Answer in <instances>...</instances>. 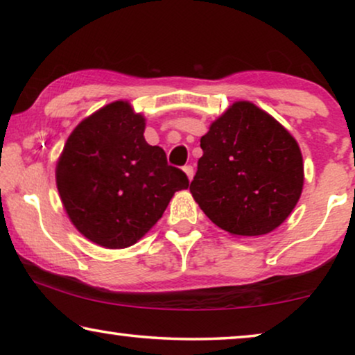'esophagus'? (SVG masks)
<instances>
[{
  "label": "esophagus",
  "mask_w": 355,
  "mask_h": 355,
  "mask_svg": "<svg viewBox=\"0 0 355 355\" xmlns=\"http://www.w3.org/2000/svg\"><path fill=\"white\" fill-rule=\"evenodd\" d=\"M184 173H186L189 181H192V179H193V168L192 166H184Z\"/></svg>",
  "instance_id": "34e87169"
}]
</instances>
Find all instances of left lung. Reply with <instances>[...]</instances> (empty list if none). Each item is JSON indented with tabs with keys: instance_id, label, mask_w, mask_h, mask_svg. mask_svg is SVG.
<instances>
[{
	"instance_id": "1",
	"label": "left lung",
	"mask_w": 355,
	"mask_h": 355,
	"mask_svg": "<svg viewBox=\"0 0 355 355\" xmlns=\"http://www.w3.org/2000/svg\"><path fill=\"white\" fill-rule=\"evenodd\" d=\"M191 182L202 211L231 236H263L283 225L304 187L300 147L252 101H234L200 139Z\"/></svg>"
}]
</instances>
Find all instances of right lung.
<instances>
[{
	"label": "right lung",
	"mask_w": 355,
	"mask_h": 355,
	"mask_svg": "<svg viewBox=\"0 0 355 355\" xmlns=\"http://www.w3.org/2000/svg\"><path fill=\"white\" fill-rule=\"evenodd\" d=\"M145 116L118 100L82 119L56 163L62 207L82 236L125 249L163 216L174 192L189 187L162 147L144 137Z\"/></svg>",
	"instance_id": "obj_1"
}]
</instances>
